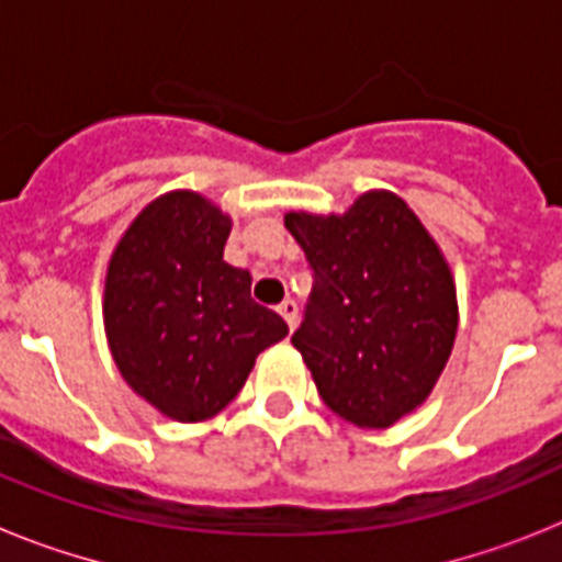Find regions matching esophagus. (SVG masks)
Instances as JSON below:
<instances>
[{"instance_id":"obj_1","label":"esophagus","mask_w":562,"mask_h":562,"mask_svg":"<svg viewBox=\"0 0 562 562\" xmlns=\"http://www.w3.org/2000/svg\"><path fill=\"white\" fill-rule=\"evenodd\" d=\"M278 312H281V317L286 321V326H290V329H295V324H297V304H295V301H292V297L281 301V304H278Z\"/></svg>"}]
</instances>
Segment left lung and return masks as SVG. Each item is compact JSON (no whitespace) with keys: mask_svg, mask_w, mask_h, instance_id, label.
Here are the masks:
<instances>
[{"mask_svg":"<svg viewBox=\"0 0 562 562\" xmlns=\"http://www.w3.org/2000/svg\"><path fill=\"white\" fill-rule=\"evenodd\" d=\"M312 292L292 346L326 408L389 428L434 391L459 310L448 265L400 196L371 191L342 216L286 213Z\"/></svg>","mask_w":562,"mask_h":562,"instance_id":"obj_1","label":"left lung"}]
</instances>
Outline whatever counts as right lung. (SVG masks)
I'll use <instances>...</instances> for the list:
<instances>
[{
  "label": "right lung",
  "mask_w": 562,
  "mask_h": 562,
  "mask_svg": "<svg viewBox=\"0 0 562 562\" xmlns=\"http://www.w3.org/2000/svg\"><path fill=\"white\" fill-rule=\"evenodd\" d=\"M231 220L173 191L134 220L109 261L106 337L123 380L177 422L227 408L252 362L286 337L250 297V272L225 261Z\"/></svg>",
  "instance_id": "add662e5"
}]
</instances>
